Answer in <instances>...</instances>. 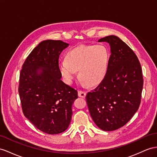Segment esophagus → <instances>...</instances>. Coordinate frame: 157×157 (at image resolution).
<instances>
[{
	"instance_id": "34e87169",
	"label": "esophagus",
	"mask_w": 157,
	"mask_h": 157,
	"mask_svg": "<svg viewBox=\"0 0 157 157\" xmlns=\"http://www.w3.org/2000/svg\"><path fill=\"white\" fill-rule=\"evenodd\" d=\"M86 93L85 91H78V96L79 97H80V98H84L86 97Z\"/></svg>"
}]
</instances>
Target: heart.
I'll return each mask as SVG.
<instances>
[{
    "label": "heart",
    "instance_id": "1",
    "mask_svg": "<svg viewBox=\"0 0 157 157\" xmlns=\"http://www.w3.org/2000/svg\"><path fill=\"white\" fill-rule=\"evenodd\" d=\"M109 57V50L103 45L80 46L67 52L66 60L59 63V70L67 84L73 83L78 71L83 85L94 86L105 78Z\"/></svg>",
    "mask_w": 157,
    "mask_h": 157
}]
</instances>
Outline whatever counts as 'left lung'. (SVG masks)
<instances>
[{"label":"left lung","instance_id":"8db88e82","mask_svg":"<svg viewBox=\"0 0 157 157\" xmlns=\"http://www.w3.org/2000/svg\"><path fill=\"white\" fill-rule=\"evenodd\" d=\"M98 42L109 44L108 70L101 83L86 95L91 117L99 128L115 131L124 126L137 111L143 86L141 66L131 48L116 36Z\"/></svg>","mask_w":157,"mask_h":157}]
</instances>
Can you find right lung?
<instances>
[{
  "label": "right lung",
  "instance_id": "add662e5",
  "mask_svg": "<svg viewBox=\"0 0 157 157\" xmlns=\"http://www.w3.org/2000/svg\"><path fill=\"white\" fill-rule=\"evenodd\" d=\"M69 44L47 40L31 52L20 75L18 93L25 117L41 131H65L71 121L77 90L62 80L59 56Z\"/></svg>",
  "mask_w": 157,
  "mask_h": 157
}]
</instances>
